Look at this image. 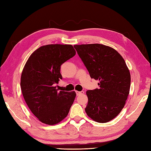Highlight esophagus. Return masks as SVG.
Instances as JSON below:
<instances>
[{"mask_svg":"<svg viewBox=\"0 0 151 151\" xmlns=\"http://www.w3.org/2000/svg\"><path fill=\"white\" fill-rule=\"evenodd\" d=\"M76 95H81L82 94H84V91H76Z\"/></svg>","mask_w":151,"mask_h":151,"instance_id":"esophagus-1","label":"esophagus"}]
</instances>
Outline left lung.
<instances>
[{"label":"left lung","instance_id":"left-lung-1","mask_svg":"<svg viewBox=\"0 0 151 151\" xmlns=\"http://www.w3.org/2000/svg\"><path fill=\"white\" fill-rule=\"evenodd\" d=\"M91 78L99 88L88 90L85 111L98 123L113 119L123 108L129 94L130 74L124 59L112 48L101 44L74 45Z\"/></svg>","mask_w":151,"mask_h":151}]
</instances>
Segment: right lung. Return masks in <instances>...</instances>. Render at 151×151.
<instances>
[{
    "instance_id": "add662e5",
    "label": "right lung",
    "mask_w": 151,
    "mask_h": 151,
    "mask_svg": "<svg viewBox=\"0 0 151 151\" xmlns=\"http://www.w3.org/2000/svg\"><path fill=\"white\" fill-rule=\"evenodd\" d=\"M76 54L70 45H47L31 54L22 70L21 88L24 101L42 123L52 125L67 117L76 97L75 91H60L61 65Z\"/></svg>"
}]
</instances>
